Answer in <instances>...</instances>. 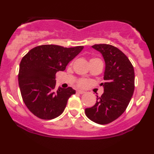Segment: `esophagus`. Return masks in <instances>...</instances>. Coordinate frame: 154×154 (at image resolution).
<instances>
[{
	"label": "esophagus",
	"instance_id": "1",
	"mask_svg": "<svg viewBox=\"0 0 154 154\" xmlns=\"http://www.w3.org/2000/svg\"><path fill=\"white\" fill-rule=\"evenodd\" d=\"M77 93H79V94H83V93H85V92L83 91H80V90H78V91H77Z\"/></svg>",
	"mask_w": 154,
	"mask_h": 154
}]
</instances>
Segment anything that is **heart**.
I'll return each mask as SVG.
<instances>
[{
    "mask_svg": "<svg viewBox=\"0 0 154 154\" xmlns=\"http://www.w3.org/2000/svg\"><path fill=\"white\" fill-rule=\"evenodd\" d=\"M93 60H100L98 59H91V61H93ZM88 84V81L87 79H79L77 80V85L78 86V87H80V88H84L85 87L86 85Z\"/></svg>",
    "mask_w": 154,
    "mask_h": 154,
    "instance_id": "obj_1",
    "label": "heart"
}]
</instances>
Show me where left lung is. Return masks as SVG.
I'll list each match as a JSON object with an SVG mask.
<instances>
[{
  "mask_svg": "<svg viewBox=\"0 0 154 154\" xmlns=\"http://www.w3.org/2000/svg\"><path fill=\"white\" fill-rule=\"evenodd\" d=\"M92 48L99 51L106 63L103 93L97 95L93 107L85 109L88 119L106 125L119 118L128 107L135 89L134 68L127 56L117 48L107 44H96Z\"/></svg>",
  "mask_w": 154,
  "mask_h": 154,
  "instance_id": "8db88e82",
  "label": "left lung"
}]
</instances>
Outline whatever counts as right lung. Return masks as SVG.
Wrapping results in <instances>:
<instances>
[{"label":"right lung","mask_w":154,"mask_h":154,"mask_svg":"<svg viewBox=\"0 0 154 154\" xmlns=\"http://www.w3.org/2000/svg\"><path fill=\"white\" fill-rule=\"evenodd\" d=\"M83 48L39 45L22 58L18 75L21 95L26 106L37 117L52 119L64 111L67 100L76 91L71 87L56 91V74L65 70Z\"/></svg>","instance_id":"1"}]
</instances>
